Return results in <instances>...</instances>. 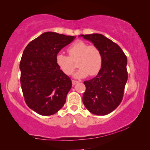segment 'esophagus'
I'll return each instance as SVG.
<instances>
[{
    "mask_svg": "<svg viewBox=\"0 0 150 150\" xmlns=\"http://www.w3.org/2000/svg\"><path fill=\"white\" fill-rule=\"evenodd\" d=\"M79 83V81H77L72 80V84H73V85H75L77 84V83Z\"/></svg>",
    "mask_w": 150,
    "mask_h": 150,
    "instance_id": "34e87169",
    "label": "esophagus"
}]
</instances>
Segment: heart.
Instances as JSON below:
<instances>
[{
    "label": "heart",
    "mask_w": 150,
    "mask_h": 150,
    "mask_svg": "<svg viewBox=\"0 0 150 150\" xmlns=\"http://www.w3.org/2000/svg\"><path fill=\"white\" fill-rule=\"evenodd\" d=\"M69 56L62 53L55 57L57 65L67 75H70L75 69L72 60L77 59L79 69L73 76L77 79H83L90 75H95L99 72L103 64V57L100 50L95 45H88L83 41H77L68 47Z\"/></svg>",
    "instance_id": "obj_1"
}]
</instances>
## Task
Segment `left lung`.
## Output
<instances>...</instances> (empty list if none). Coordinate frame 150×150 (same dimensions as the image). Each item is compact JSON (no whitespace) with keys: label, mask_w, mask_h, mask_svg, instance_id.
<instances>
[{"label":"left lung","mask_w":150,"mask_h":150,"mask_svg":"<svg viewBox=\"0 0 150 150\" xmlns=\"http://www.w3.org/2000/svg\"><path fill=\"white\" fill-rule=\"evenodd\" d=\"M79 36L92 42L100 50L103 57L102 67L98 75L84 81L86 91L83 103L93 115H108L115 110L122 100L128 80L127 57L118 45L102 34Z\"/></svg>","instance_id":"8db88e82"}]
</instances>
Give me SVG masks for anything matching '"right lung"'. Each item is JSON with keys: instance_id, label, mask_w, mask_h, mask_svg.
I'll list each match as a JSON object with an SVG mask.
<instances>
[{"instance_id": "right-lung-1", "label": "right lung", "mask_w": 150, "mask_h": 150, "mask_svg": "<svg viewBox=\"0 0 150 150\" xmlns=\"http://www.w3.org/2000/svg\"><path fill=\"white\" fill-rule=\"evenodd\" d=\"M75 38L46 32L24 50L20 63L22 93L28 107L40 115H54L64 105L72 83L55 57Z\"/></svg>"}]
</instances>
